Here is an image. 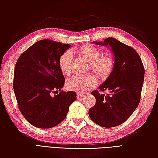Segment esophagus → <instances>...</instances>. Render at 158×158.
<instances>
[{"label": "esophagus", "mask_w": 158, "mask_h": 158, "mask_svg": "<svg viewBox=\"0 0 158 158\" xmlns=\"http://www.w3.org/2000/svg\"><path fill=\"white\" fill-rule=\"evenodd\" d=\"M84 97V94H80V93H77V98L79 99V98H81Z\"/></svg>", "instance_id": "esophagus-1"}]
</instances>
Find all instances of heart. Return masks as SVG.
Listing matches in <instances>:
<instances>
[{"instance_id": "b5f03b06", "label": "heart", "mask_w": 158, "mask_h": 158, "mask_svg": "<svg viewBox=\"0 0 158 158\" xmlns=\"http://www.w3.org/2000/svg\"><path fill=\"white\" fill-rule=\"evenodd\" d=\"M89 61L88 70H92L101 78H106L111 73L114 60L110 54H102L98 47L92 45H84L80 48L72 50ZM59 67L64 75L69 76L73 68V54L67 51L59 59ZM98 78L95 74L89 73L82 76H74L66 81V85L69 90L84 92L95 87Z\"/></svg>"}]
</instances>
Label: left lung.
<instances>
[{
    "label": "left lung",
    "mask_w": 158,
    "mask_h": 158,
    "mask_svg": "<svg viewBox=\"0 0 158 158\" xmlns=\"http://www.w3.org/2000/svg\"><path fill=\"white\" fill-rule=\"evenodd\" d=\"M98 45H109L114 56V64L107 79L99 87L100 92L109 91L106 95L94 90L96 103L89 109L90 118L106 128L117 127L131 116L140 101L144 80V67L138 52L132 47L113 37Z\"/></svg>",
    "instance_id": "obj_1"
}]
</instances>
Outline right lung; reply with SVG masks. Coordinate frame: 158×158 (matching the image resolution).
Listing matches in <instances>:
<instances>
[{
	"instance_id": "add662e5",
	"label": "right lung",
	"mask_w": 158,
	"mask_h": 158,
	"mask_svg": "<svg viewBox=\"0 0 158 158\" xmlns=\"http://www.w3.org/2000/svg\"><path fill=\"white\" fill-rule=\"evenodd\" d=\"M70 47L50 40L38 41L16 63L13 88L18 108L26 120L37 128L59 125L76 99V92L61 90L65 79L59 59Z\"/></svg>"
}]
</instances>
